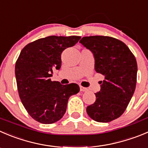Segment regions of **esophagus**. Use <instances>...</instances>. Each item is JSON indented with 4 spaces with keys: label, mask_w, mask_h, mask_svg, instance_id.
Listing matches in <instances>:
<instances>
[{
    "label": "esophagus",
    "mask_w": 148,
    "mask_h": 148,
    "mask_svg": "<svg viewBox=\"0 0 148 148\" xmlns=\"http://www.w3.org/2000/svg\"><path fill=\"white\" fill-rule=\"evenodd\" d=\"M87 90H88V89H87V88L82 87V86H80V91H82V92H87Z\"/></svg>",
    "instance_id": "34e87169"
}]
</instances>
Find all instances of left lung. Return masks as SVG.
<instances>
[{
    "label": "left lung",
    "instance_id": "left-lung-1",
    "mask_svg": "<svg viewBox=\"0 0 148 148\" xmlns=\"http://www.w3.org/2000/svg\"><path fill=\"white\" fill-rule=\"evenodd\" d=\"M92 51L96 72L105 76L96 100L87 107L89 116L97 122L118 119L134 92L137 64L134 54L122 41L108 36L84 37L79 41Z\"/></svg>",
    "mask_w": 148,
    "mask_h": 148
}]
</instances>
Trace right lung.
Returning a JSON list of instances; mask_svg holds the SVG:
<instances>
[{"label":"right lung","mask_w":148,"mask_h":148,"mask_svg":"<svg viewBox=\"0 0 148 148\" xmlns=\"http://www.w3.org/2000/svg\"><path fill=\"white\" fill-rule=\"evenodd\" d=\"M79 36H49L27 44L16 62L18 95L30 116L45 124L55 123L66 113L69 97L79 92L77 84L52 82L53 69H59L61 56L78 42Z\"/></svg>","instance_id":"right-lung-1"}]
</instances>
